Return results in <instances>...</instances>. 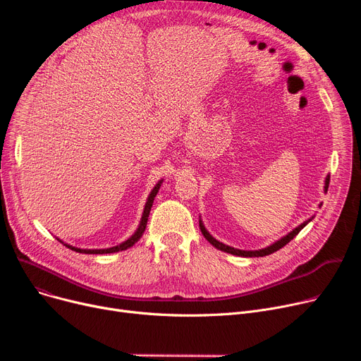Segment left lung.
Wrapping results in <instances>:
<instances>
[{"label": "left lung", "mask_w": 361, "mask_h": 361, "mask_svg": "<svg viewBox=\"0 0 361 361\" xmlns=\"http://www.w3.org/2000/svg\"><path fill=\"white\" fill-rule=\"evenodd\" d=\"M328 187H329V176H326V178H325V185H324V192H325V193L328 192ZM320 206H322V203L319 204V207H320ZM312 219H313V216L309 218L307 221L302 222L301 225L295 226V228H294L293 231H290L287 235H283L282 238L276 240L275 243H272L271 245H268V247L259 249V250H240V249H234V247H231V245H226V244L218 241L216 238H214V237L209 234V231H207V230L204 228V225H203V221H202V219H199V226H200V231H202V234L204 235V238H206L207 241H209V243L214 245V247H216V249L221 250V252L230 253V255H235V256H241V257H263V256H268V255H271V253H274V252L282 249L283 245L288 244L302 228H305V226H306Z\"/></svg>", "instance_id": "8db88e82"}]
</instances>
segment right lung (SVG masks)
I'll return each mask as SVG.
<instances>
[{
    "mask_svg": "<svg viewBox=\"0 0 361 361\" xmlns=\"http://www.w3.org/2000/svg\"><path fill=\"white\" fill-rule=\"evenodd\" d=\"M162 181H164V180H159V181L157 183V185H155L154 188H152V192L149 193V196H147V199H146V203H145V209H143L142 219H140V224H139V226H137V230L135 231V234H133L130 238H127L126 241H123L121 244L114 245V247H108V249H79V247H74V245H70V244L61 241L60 238H56V240H60V243H63V244L66 245V247H68V249H71V250H74V252H78V253H85V255H106V253H117V252L130 249L133 244L137 243V241L140 240V237L143 235V233H145V230H146V224H147V218H149V214H150V207H152V204H154V200H155V197H157V195H158V192H159Z\"/></svg>",
    "mask_w": 361,
    "mask_h": 361,
    "instance_id": "1",
    "label": "right lung"
}]
</instances>
